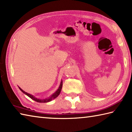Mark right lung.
<instances>
[{"mask_svg": "<svg viewBox=\"0 0 132 132\" xmlns=\"http://www.w3.org/2000/svg\"><path fill=\"white\" fill-rule=\"evenodd\" d=\"M62 80H61V83H60V86H59L58 88L57 89V90L54 93H53L51 96H50V97H47V98H46V99H37V98H36V97H35L33 95L30 94H28L27 93V92H25L24 91H23V89H22L20 87H19V89H20L21 92H23V93L24 94H26V95H27L29 97L30 99H32V100L36 101V102H38V103H47V102H50V101H52V100L55 99L56 97H57L59 95H60V92L61 91V89H62Z\"/></svg>", "mask_w": 132, "mask_h": 132, "instance_id": "obj_1", "label": "right lung"}]
</instances>
